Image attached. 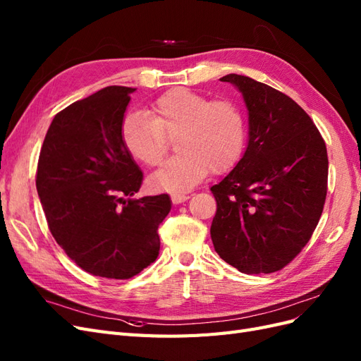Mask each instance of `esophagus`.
Returning <instances> with one entry per match:
<instances>
[{
  "mask_svg": "<svg viewBox=\"0 0 361 361\" xmlns=\"http://www.w3.org/2000/svg\"><path fill=\"white\" fill-rule=\"evenodd\" d=\"M188 199H190L188 194H183V192H173V194H171L173 203H182V202L188 200Z\"/></svg>",
  "mask_w": 361,
  "mask_h": 361,
  "instance_id": "34e87169",
  "label": "esophagus"
}]
</instances>
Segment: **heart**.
Listing matches in <instances>:
<instances>
[{
    "mask_svg": "<svg viewBox=\"0 0 361 361\" xmlns=\"http://www.w3.org/2000/svg\"><path fill=\"white\" fill-rule=\"evenodd\" d=\"M245 137V116L235 101H211L183 87L159 96L149 116H129L122 125L126 149L147 167L161 166L176 140L179 154L150 178L152 187L167 191L190 190L209 171L231 170L243 155Z\"/></svg>",
    "mask_w": 361,
    "mask_h": 361,
    "instance_id": "heart-1",
    "label": "heart"
}]
</instances>
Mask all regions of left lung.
<instances>
[{"label":"left lung","mask_w":361,"mask_h":361,"mask_svg":"<svg viewBox=\"0 0 361 361\" xmlns=\"http://www.w3.org/2000/svg\"><path fill=\"white\" fill-rule=\"evenodd\" d=\"M248 110V146L211 188L215 251L244 274H269L300 255L319 223L329 157L313 120L289 96L250 76L228 73Z\"/></svg>","instance_id":"obj_1"}]
</instances>
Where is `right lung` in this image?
Masks as SVG:
<instances>
[{
	"label": "right lung",
	"mask_w": 361,
	"mask_h": 361,
	"mask_svg": "<svg viewBox=\"0 0 361 361\" xmlns=\"http://www.w3.org/2000/svg\"><path fill=\"white\" fill-rule=\"evenodd\" d=\"M133 87L111 85L54 117L40 149L36 188L49 231L92 276L125 280L154 264L169 194L130 199L143 171L122 138Z\"/></svg>",
	"instance_id": "1"
}]
</instances>
